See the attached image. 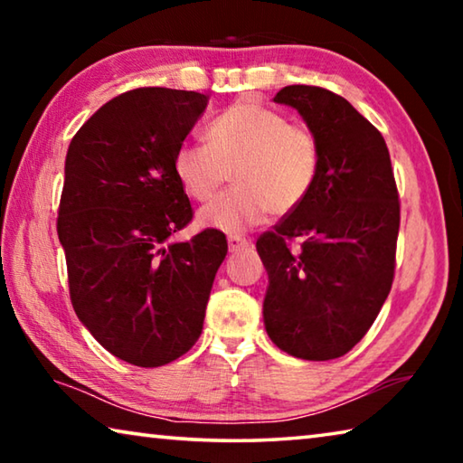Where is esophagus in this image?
<instances>
[{
  "instance_id": "esophagus-1",
  "label": "esophagus",
  "mask_w": 463,
  "mask_h": 463,
  "mask_svg": "<svg viewBox=\"0 0 463 463\" xmlns=\"http://www.w3.org/2000/svg\"><path fill=\"white\" fill-rule=\"evenodd\" d=\"M249 247V241L242 237H229V250L231 253H237V250H242Z\"/></svg>"
}]
</instances>
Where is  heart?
<instances>
[{
    "mask_svg": "<svg viewBox=\"0 0 463 463\" xmlns=\"http://www.w3.org/2000/svg\"><path fill=\"white\" fill-rule=\"evenodd\" d=\"M229 171L237 187L203 206L198 222L237 237L307 202L320 171L318 138L279 109L237 101L208 124L206 146L182 145L174 155L175 179L192 200L213 198Z\"/></svg>",
    "mask_w": 463,
    "mask_h": 463,
    "instance_id": "heart-1",
    "label": "heart"
}]
</instances>
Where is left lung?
Listing matches in <instances>:
<instances>
[{"mask_svg": "<svg viewBox=\"0 0 463 463\" xmlns=\"http://www.w3.org/2000/svg\"><path fill=\"white\" fill-rule=\"evenodd\" d=\"M273 101L315 132L320 171L307 202L257 241L269 278L263 323L281 351L326 362L354 349L386 302L401 203L386 140L347 99L288 85ZM294 236L305 242L292 254Z\"/></svg>", "mask_w": 463, "mask_h": 463, "instance_id": "8db88e82", "label": "left lung"}]
</instances>
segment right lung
Returning <instances> with one entry per match:
<instances>
[{"label":"right lung","instance_id":"add662e5","mask_svg":"<svg viewBox=\"0 0 463 463\" xmlns=\"http://www.w3.org/2000/svg\"><path fill=\"white\" fill-rule=\"evenodd\" d=\"M198 91L138 88L101 106L65 159L57 232L77 318L122 362L159 367L198 341L226 237H169L192 221L174 155L208 106Z\"/></svg>","mask_w":463,"mask_h":463}]
</instances>
